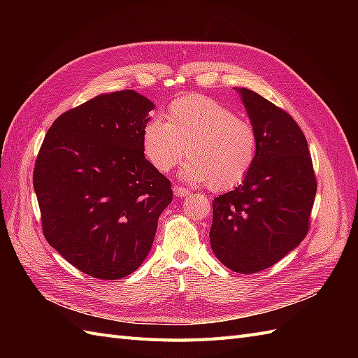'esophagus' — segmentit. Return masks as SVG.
<instances>
[{"label": "esophagus", "instance_id": "esophagus-1", "mask_svg": "<svg viewBox=\"0 0 358 358\" xmlns=\"http://www.w3.org/2000/svg\"><path fill=\"white\" fill-rule=\"evenodd\" d=\"M173 192H175V196L179 197V199L187 197L189 194V191L187 188H182V187H175V188H173Z\"/></svg>", "mask_w": 358, "mask_h": 358}]
</instances>
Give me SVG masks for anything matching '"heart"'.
<instances>
[{"label":"heart","mask_w":358,"mask_h":358,"mask_svg":"<svg viewBox=\"0 0 358 358\" xmlns=\"http://www.w3.org/2000/svg\"><path fill=\"white\" fill-rule=\"evenodd\" d=\"M187 148H185V146ZM143 154L152 167L169 173L183 155L180 170L188 182L227 191L242 183L252 170L258 138L254 125L225 104L206 95H185L169 104L167 122L152 117L142 133Z\"/></svg>","instance_id":"heart-1"}]
</instances>
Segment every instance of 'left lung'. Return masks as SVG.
<instances>
[{
	"instance_id": "8db88e82",
	"label": "left lung",
	"mask_w": 358,
	"mask_h": 358,
	"mask_svg": "<svg viewBox=\"0 0 358 358\" xmlns=\"http://www.w3.org/2000/svg\"><path fill=\"white\" fill-rule=\"evenodd\" d=\"M258 138L252 170L233 191L212 200L210 246L237 273L268 268L305 239L317 194L306 137L285 110L241 88Z\"/></svg>"
}]
</instances>
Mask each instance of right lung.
Returning <instances> with one entry per match:
<instances>
[{"instance_id":"add662e5","label":"right lung","mask_w":358,"mask_h":358,"mask_svg":"<svg viewBox=\"0 0 358 358\" xmlns=\"http://www.w3.org/2000/svg\"><path fill=\"white\" fill-rule=\"evenodd\" d=\"M154 107L131 90L95 96L55 119L37 155L32 182L43 233L92 278L137 270L173 199L170 180L142 148Z\"/></svg>"}]
</instances>
